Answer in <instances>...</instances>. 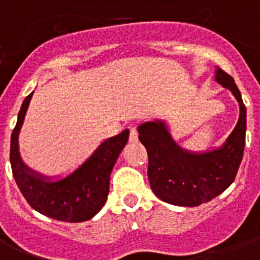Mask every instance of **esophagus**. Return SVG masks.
I'll return each instance as SVG.
<instances>
[{
	"instance_id": "34e87169",
	"label": "esophagus",
	"mask_w": 260,
	"mask_h": 260,
	"mask_svg": "<svg viewBox=\"0 0 260 260\" xmlns=\"http://www.w3.org/2000/svg\"><path fill=\"white\" fill-rule=\"evenodd\" d=\"M129 142L131 143H136V142H138V129H136V128H131Z\"/></svg>"
}]
</instances>
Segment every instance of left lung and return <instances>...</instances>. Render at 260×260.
Returning a JSON list of instances; mask_svg holds the SVG:
<instances>
[{
  "instance_id": "8db88e82",
  "label": "left lung",
  "mask_w": 260,
  "mask_h": 260,
  "mask_svg": "<svg viewBox=\"0 0 260 260\" xmlns=\"http://www.w3.org/2000/svg\"><path fill=\"white\" fill-rule=\"evenodd\" d=\"M214 79L232 91L240 108L238 124L221 147L198 154L183 150L162 120L147 121L138 128L139 140L148 154L151 189L167 204L201 205L221 194L238 174L246 146V105L230 74L217 67Z\"/></svg>"
}]
</instances>
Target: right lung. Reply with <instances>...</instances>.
I'll return each mask as SVG.
<instances>
[{
  "label": "right lung",
  "instance_id": "add662e5",
  "mask_svg": "<svg viewBox=\"0 0 260 260\" xmlns=\"http://www.w3.org/2000/svg\"><path fill=\"white\" fill-rule=\"evenodd\" d=\"M24 100L17 124L10 138V165L14 181L28 204L39 213L59 221L82 222L101 210L109 193L110 173L125 147L129 129L102 142L90 158L67 177L50 181V177L30 170L18 152V132L32 98Z\"/></svg>",
  "mask_w": 260,
  "mask_h": 260
}]
</instances>
